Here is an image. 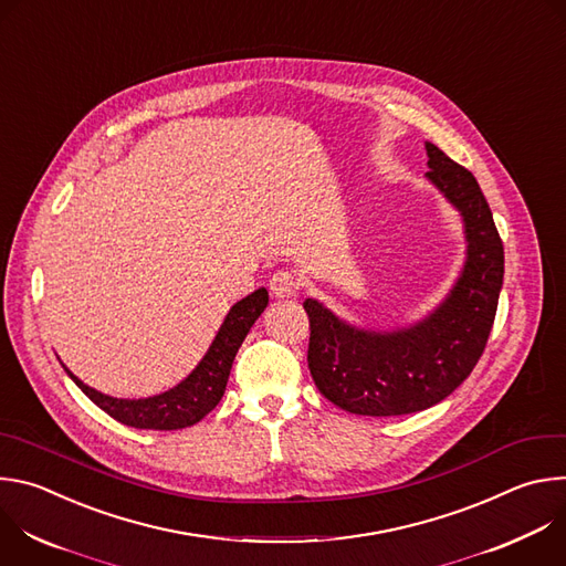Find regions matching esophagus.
<instances>
[{"label":"esophagus","mask_w":566,"mask_h":566,"mask_svg":"<svg viewBox=\"0 0 566 566\" xmlns=\"http://www.w3.org/2000/svg\"><path fill=\"white\" fill-rule=\"evenodd\" d=\"M271 293L275 295V297H293L295 293H297V289H300V282H297V277L291 273V271H277L273 277H271Z\"/></svg>","instance_id":"1"}]
</instances>
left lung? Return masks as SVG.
Masks as SVG:
<instances>
[{"label":"left lung","instance_id":"obj_1","mask_svg":"<svg viewBox=\"0 0 566 566\" xmlns=\"http://www.w3.org/2000/svg\"><path fill=\"white\" fill-rule=\"evenodd\" d=\"M428 181L461 214L465 260L448 295L408 327H356L306 297L308 369L319 394L360 417L428 410L474 369L489 343L504 282V247L476 179L426 143Z\"/></svg>","mask_w":566,"mask_h":566}]
</instances>
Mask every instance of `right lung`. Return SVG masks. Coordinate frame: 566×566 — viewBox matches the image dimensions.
Instances as JSON below:
<instances>
[{"label": "right lung", "mask_w": 566, "mask_h": 566, "mask_svg": "<svg viewBox=\"0 0 566 566\" xmlns=\"http://www.w3.org/2000/svg\"><path fill=\"white\" fill-rule=\"evenodd\" d=\"M269 306V291L262 286L251 295L241 297L226 313L221 327L199 365L172 389L147 398H116L85 385L64 365L69 378L83 389L96 406L123 426L138 430H181L199 423L217 408L226 391L232 360L244 343L255 319Z\"/></svg>", "instance_id": "add662e5"}]
</instances>
